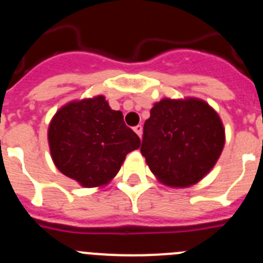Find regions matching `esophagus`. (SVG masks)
Instances as JSON below:
<instances>
[{"mask_svg":"<svg viewBox=\"0 0 263 263\" xmlns=\"http://www.w3.org/2000/svg\"><path fill=\"white\" fill-rule=\"evenodd\" d=\"M134 131L136 132V134H137V136H139V137H141V134H142V127L140 126V124H139V126L134 127Z\"/></svg>","mask_w":263,"mask_h":263,"instance_id":"1","label":"esophagus"}]
</instances>
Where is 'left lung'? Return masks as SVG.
<instances>
[{
  "label": "left lung",
  "instance_id": "8db88e82",
  "mask_svg": "<svg viewBox=\"0 0 263 263\" xmlns=\"http://www.w3.org/2000/svg\"><path fill=\"white\" fill-rule=\"evenodd\" d=\"M225 145L218 114L199 99H163L145 121L141 154L160 182L191 186L213 168Z\"/></svg>",
  "mask_w": 263,
  "mask_h": 263
}]
</instances>
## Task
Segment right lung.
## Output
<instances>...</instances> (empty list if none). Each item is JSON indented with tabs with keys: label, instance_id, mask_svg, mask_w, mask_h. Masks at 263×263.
<instances>
[{
	"label": "right lung",
	"instance_id": "add662e5",
	"mask_svg": "<svg viewBox=\"0 0 263 263\" xmlns=\"http://www.w3.org/2000/svg\"><path fill=\"white\" fill-rule=\"evenodd\" d=\"M140 144L122 111L111 110L101 95L64 105L48 126L53 163L83 187L106 185Z\"/></svg>",
	"mask_w": 263,
	"mask_h": 263
}]
</instances>
